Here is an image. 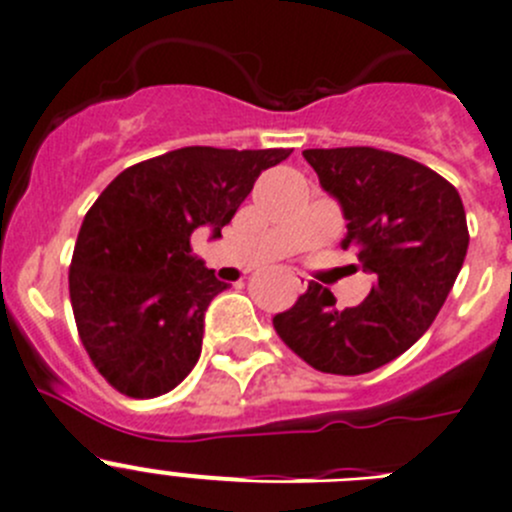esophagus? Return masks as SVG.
Returning <instances> with one entry per match:
<instances>
[{
  "mask_svg": "<svg viewBox=\"0 0 512 512\" xmlns=\"http://www.w3.org/2000/svg\"><path fill=\"white\" fill-rule=\"evenodd\" d=\"M290 282H292V287H295V290H302V282L297 280V277H290Z\"/></svg>",
  "mask_w": 512,
  "mask_h": 512,
  "instance_id": "esophagus-1",
  "label": "esophagus"
}]
</instances>
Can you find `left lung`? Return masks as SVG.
Wrapping results in <instances>:
<instances>
[{
	"label": "left lung",
	"mask_w": 512,
	"mask_h": 512,
	"mask_svg": "<svg viewBox=\"0 0 512 512\" xmlns=\"http://www.w3.org/2000/svg\"><path fill=\"white\" fill-rule=\"evenodd\" d=\"M322 190L342 207L357 260L375 275L357 307L310 282L290 310L272 317L297 357L330 375H362L388 365L433 325L468 252L458 190L430 167L375 147L302 152Z\"/></svg>",
	"instance_id": "obj_1"
}]
</instances>
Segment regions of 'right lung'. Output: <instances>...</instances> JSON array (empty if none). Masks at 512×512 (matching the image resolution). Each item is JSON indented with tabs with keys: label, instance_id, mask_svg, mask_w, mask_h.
<instances>
[{
	"label": "right lung",
	"instance_id": "obj_1",
	"mask_svg": "<svg viewBox=\"0 0 512 512\" xmlns=\"http://www.w3.org/2000/svg\"><path fill=\"white\" fill-rule=\"evenodd\" d=\"M292 150L182 147L119 172L79 227L69 300L99 375L127 398L177 388L202 350L205 310L227 282L192 257L235 217L262 170Z\"/></svg>",
	"mask_w": 512,
	"mask_h": 512
}]
</instances>
